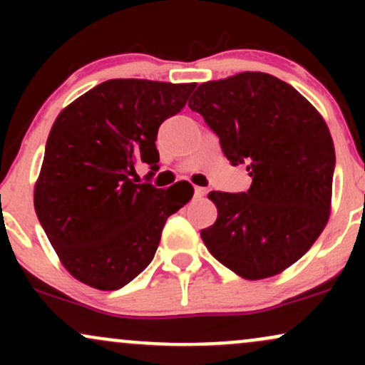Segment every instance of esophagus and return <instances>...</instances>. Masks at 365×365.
<instances>
[{"label":"esophagus","mask_w":365,"mask_h":365,"mask_svg":"<svg viewBox=\"0 0 365 365\" xmlns=\"http://www.w3.org/2000/svg\"><path fill=\"white\" fill-rule=\"evenodd\" d=\"M206 194H207V190L204 187H195L194 188V195L195 197H204Z\"/></svg>","instance_id":"obj_1"}]
</instances>
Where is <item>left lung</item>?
I'll return each mask as SVG.
<instances>
[{"label": "left lung", "mask_w": 365, "mask_h": 365, "mask_svg": "<svg viewBox=\"0 0 365 365\" xmlns=\"http://www.w3.org/2000/svg\"><path fill=\"white\" fill-rule=\"evenodd\" d=\"M188 108L252 177L247 192L209 194L217 220L200 232L207 250L245 279L282 273L328 223L336 165L328 125L290 83L261 72L200 83Z\"/></svg>", "instance_id": "1"}]
</instances>
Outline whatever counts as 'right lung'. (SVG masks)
Here are the masks:
<instances>
[{
    "mask_svg": "<svg viewBox=\"0 0 365 365\" xmlns=\"http://www.w3.org/2000/svg\"><path fill=\"white\" fill-rule=\"evenodd\" d=\"M195 83L113 78L54 121L34 190L39 223L78 282L118 290L153 261L168 216L194 195L188 182L163 190L135 183L140 163L159 170V125L187 104Z\"/></svg>",
    "mask_w": 365,
    "mask_h": 365,
    "instance_id": "add662e5",
    "label": "right lung"
}]
</instances>
